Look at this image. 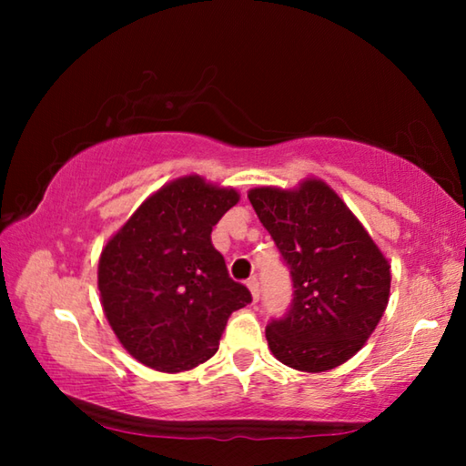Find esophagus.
I'll return each mask as SVG.
<instances>
[{
	"instance_id": "34e87169",
	"label": "esophagus",
	"mask_w": 466,
	"mask_h": 466,
	"mask_svg": "<svg viewBox=\"0 0 466 466\" xmlns=\"http://www.w3.org/2000/svg\"><path fill=\"white\" fill-rule=\"evenodd\" d=\"M247 286H248V289H250L252 299H255V302H258V298H261V286H258V279H257V278H250V279L247 281Z\"/></svg>"
}]
</instances>
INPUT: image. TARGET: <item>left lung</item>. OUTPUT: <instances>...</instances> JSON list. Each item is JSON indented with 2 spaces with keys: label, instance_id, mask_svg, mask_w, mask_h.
<instances>
[{
  "label": "left lung",
  "instance_id": "1",
  "mask_svg": "<svg viewBox=\"0 0 466 466\" xmlns=\"http://www.w3.org/2000/svg\"><path fill=\"white\" fill-rule=\"evenodd\" d=\"M248 199L291 275L289 309L265 329L273 356L325 372L361 350L382 319L390 265L333 188L306 180L296 191L261 187Z\"/></svg>",
  "mask_w": 466,
  "mask_h": 466
}]
</instances>
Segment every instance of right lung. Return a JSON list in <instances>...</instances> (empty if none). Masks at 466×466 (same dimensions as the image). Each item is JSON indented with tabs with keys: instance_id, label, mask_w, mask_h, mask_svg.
I'll list each match as a JSON object with an SVG mask.
<instances>
[{
	"instance_id": "obj_1",
	"label": "right lung",
	"mask_w": 466,
	"mask_h": 466,
	"mask_svg": "<svg viewBox=\"0 0 466 466\" xmlns=\"http://www.w3.org/2000/svg\"><path fill=\"white\" fill-rule=\"evenodd\" d=\"M236 201L232 188L178 178L141 203L102 250V309L141 364L160 372L203 364L230 314L252 302L211 244V230Z\"/></svg>"
}]
</instances>
